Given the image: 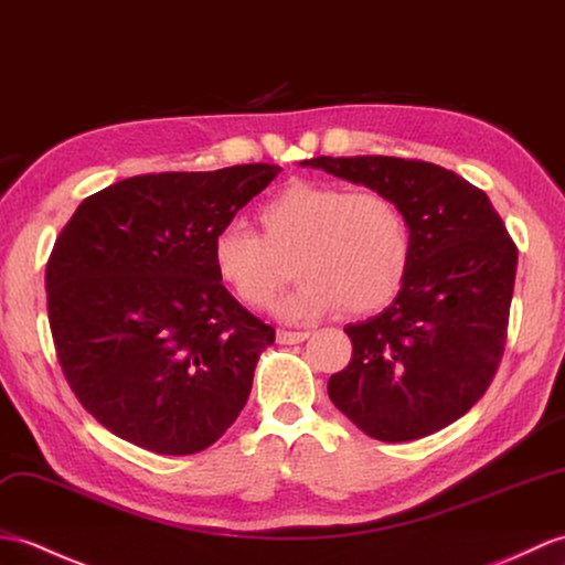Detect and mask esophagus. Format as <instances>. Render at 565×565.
Segmentation results:
<instances>
[{
  "mask_svg": "<svg viewBox=\"0 0 565 565\" xmlns=\"http://www.w3.org/2000/svg\"><path fill=\"white\" fill-rule=\"evenodd\" d=\"M310 332H291V330H279L277 332V342L279 344H300L306 342Z\"/></svg>",
  "mask_w": 565,
  "mask_h": 565,
  "instance_id": "34e87169",
  "label": "esophagus"
}]
</instances>
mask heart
<instances>
[{"mask_svg": "<svg viewBox=\"0 0 565 565\" xmlns=\"http://www.w3.org/2000/svg\"><path fill=\"white\" fill-rule=\"evenodd\" d=\"M257 233L226 221L212 241L216 279L243 306L267 308L288 279H300L279 303L288 320L342 308L369 315L392 303L412 265V226L402 206L377 190L349 192L332 182H288L259 209Z\"/></svg>", "mask_w": 565, "mask_h": 565, "instance_id": "obj_1", "label": "heart"}]
</instances>
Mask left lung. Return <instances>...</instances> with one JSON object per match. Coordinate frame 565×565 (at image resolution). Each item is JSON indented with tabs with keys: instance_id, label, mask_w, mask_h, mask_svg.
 <instances>
[{
	"instance_id": "obj_1",
	"label": "left lung",
	"mask_w": 565,
	"mask_h": 565,
	"mask_svg": "<svg viewBox=\"0 0 565 565\" xmlns=\"http://www.w3.org/2000/svg\"><path fill=\"white\" fill-rule=\"evenodd\" d=\"M349 182L392 196L412 226V265L395 303L349 324L351 361L327 383L365 436H430L475 406L503 359L518 245L489 196L452 170L395 156L318 159Z\"/></svg>"
}]
</instances>
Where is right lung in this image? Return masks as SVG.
Segmentation results:
<instances>
[{
	"label": "right lung",
	"mask_w": 565,
	"mask_h": 565,
	"mask_svg": "<svg viewBox=\"0 0 565 565\" xmlns=\"http://www.w3.org/2000/svg\"><path fill=\"white\" fill-rule=\"evenodd\" d=\"M279 170L127 178L86 196L57 235L45 288L60 369L117 438L192 455L238 418L277 332L216 279L212 241Z\"/></svg>",
	"instance_id": "add662e5"
}]
</instances>
